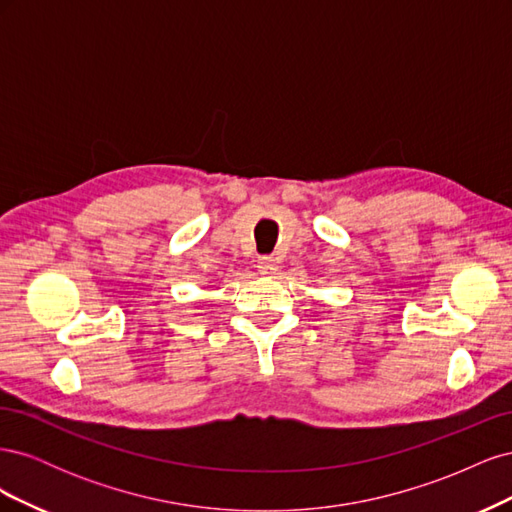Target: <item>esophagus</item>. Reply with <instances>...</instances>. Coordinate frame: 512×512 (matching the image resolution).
Wrapping results in <instances>:
<instances>
[{
  "mask_svg": "<svg viewBox=\"0 0 512 512\" xmlns=\"http://www.w3.org/2000/svg\"><path fill=\"white\" fill-rule=\"evenodd\" d=\"M258 271H260L262 275H273V273L277 271V262H275V258H271V256L260 258V260H258Z\"/></svg>",
  "mask_w": 512,
  "mask_h": 512,
  "instance_id": "obj_1",
  "label": "esophagus"
}]
</instances>
